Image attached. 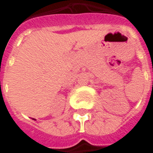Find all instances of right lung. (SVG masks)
I'll use <instances>...</instances> for the list:
<instances>
[{"label": "right lung", "instance_id": "right-lung-1", "mask_svg": "<svg viewBox=\"0 0 153 153\" xmlns=\"http://www.w3.org/2000/svg\"><path fill=\"white\" fill-rule=\"evenodd\" d=\"M33 120H34V119H33Z\"/></svg>", "mask_w": 153, "mask_h": 153}]
</instances>
